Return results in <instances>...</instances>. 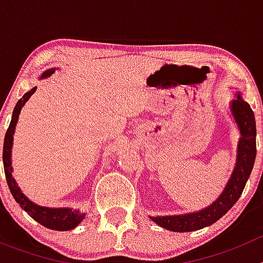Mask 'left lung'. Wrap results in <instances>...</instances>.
I'll return each mask as SVG.
<instances>
[{
    "instance_id": "1",
    "label": "left lung",
    "mask_w": 263,
    "mask_h": 263,
    "mask_svg": "<svg viewBox=\"0 0 263 263\" xmlns=\"http://www.w3.org/2000/svg\"><path fill=\"white\" fill-rule=\"evenodd\" d=\"M232 111H233L237 125L240 127L241 139L238 142L236 167L221 196L218 197L212 205L205 210H201L200 212L180 216L152 217L153 221L157 222L158 225L174 232L197 231L217 221L218 218H221L240 199L254 166L255 153H257V146H255L257 129H255L254 111L252 110L249 104L243 101L240 95L232 103Z\"/></svg>"
}]
</instances>
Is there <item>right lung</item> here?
<instances>
[{
	"label": "right lung",
	"mask_w": 263,
	"mask_h": 263,
	"mask_svg": "<svg viewBox=\"0 0 263 263\" xmlns=\"http://www.w3.org/2000/svg\"><path fill=\"white\" fill-rule=\"evenodd\" d=\"M53 72L52 69H48L46 71L42 78H47ZM36 88H32L31 90H29L27 93H25L22 96V99L18 100L17 105L13 110V116H11L10 125H9L8 130H6V134H5L4 139V152H2V159H4V168H5V176H6V182H8L9 190H10L11 195L15 199L18 204L21 205L22 210H25L27 212V215L30 217H32L35 221H38L39 224H42L43 227L50 228V229H55V231H69V229H73L79 222L84 218V213H80L79 211H72L71 208H46V206H39L36 204L31 203V201L27 199L25 195L21 192L20 188L17 187L14 179L11 178V160H10V154H11V143H13V134L14 129H15V125H17L18 116H20V111L22 109L23 104L26 103L27 100L31 97V95L35 92Z\"/></svg>",
	"instance_id": "obj_1"
}]
</instances>
